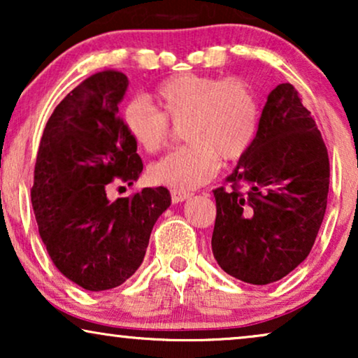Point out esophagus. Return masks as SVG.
Instances as JSON below:
<instances>
[{
  "label": "esophagus",
  "mask_w": 358,
  "mask_h": 358,
  "mask_svg": "<svg viewBox=\"0 0 358 358\" xmlns=\"http://www.w3.org/2000/svg\"><path fill=\"white\" fill-rule=\"evenodd\" d=\"M171 197H173V202L174 203H179V202H184L185 199H189L190 194L189 192H182V190L173 189V190H171Z\"/></svg>",
  "instance_id": "1"
}]
</instances>
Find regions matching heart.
Here are the masks:
<instances>
[{"instance_id":"heart-1","label":"heart","mask_w":358,"mask_h":358,"mask_svg":"<svg viewBox=\"0 0 358 358\" xmlns=\"http://www.w3.org/2000/svg\"><path fill=\"white\" fill-rule=\"evenodd\" d=\"M161 110L143 96L127 101L122 124L146 153H158L171 138V122L185 120L187 145L150 166L151 182L190 190L208 182L218 158L236 161L251 150L261 125V101L244 78L182 73L171 76L155 92Z\"/></svg>"}]
</instances>
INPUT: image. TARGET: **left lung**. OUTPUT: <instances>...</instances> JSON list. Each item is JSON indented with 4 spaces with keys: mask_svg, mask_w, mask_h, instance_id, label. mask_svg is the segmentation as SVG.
<instances>
[{
    "mask_svg": "<svg viewBox=\"0 0 358 358\" xmlns=\"http://www.w3.org/2000/svg\"><path fill=\"white\" fill-rule=\"evenodd\" d=\"M224 180L213 189L218 266L252 285L280 280L310 254L329 192L324 140L292 85L268 94L256 141Z\"/></svg>",
    "mask_w": 358,
    "mask_h": 358,
    "instance_id": "left-lung-1",
    "label": "left lung"
}]
</instances>
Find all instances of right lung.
Returning <instances> with one entry per match:
<instances>
[{
	"label": "right lung",
	"mask_w": 358,
	"mask_h": 358,
	"mask_svg": "<svg viewBox=\"0 0 358 358\" xmlns=\"http://www.w3.org/2000/svg\"><path fill=\"white\" fill-rule=\"evenodd\" d=\"M127 86L124 73L104 70L68 92L47 122L34 171L32 207L48 256L68 280L91 292L134 275L171 205L166 187L107 199L110 182L130 185L143 171L119 114Z\"/></svg>",
	"instance_id": "obj_1"
}]
</instances>
